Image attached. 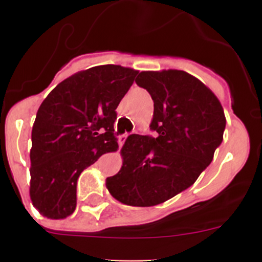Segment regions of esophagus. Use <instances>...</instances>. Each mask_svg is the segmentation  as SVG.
Instances as JSON below:
<instances>
[{"label": "esophagus", "mask_w": 262, "mask_h": 262, "mask_svg": "<svg viewBox=\"0 0 262 262\" xmlns=\"http://www.w3.org/2000/svg\"><path fill=\"white\" fill-rule=\"evenodd\" d=\"M128 136H129L128 133H124V134H120V136H119V146H123L124 142H125L126 138H128Z\"/></svg>", "instance_id": "obj_1"}]
</instances>
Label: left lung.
I'll return each instance as SVG.
<instances>
[{
  "mask_svg": "<svg viewBox=\"0 0 262 262\" xmlns=\"http://www.w3.org/2000/svg\"><path fill=\"white\" fill-rule=\"evenodd\" d=\"M136 83L153 100L150 130L132 134L123 166L106 179L110 194L132 207H152L191 186L223 141L226 116L215 95L184 71L141 72Z\"/></svg>",
  "mask_w": 262,
  "mask_h": 262,
  "instance_id": "8db88e82",
  "label": "left lung"
}]
</instances>
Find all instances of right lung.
Masks as SVG:
<instances>
[{"label":"right lung","instance_id":"right-lung-1","mask_svg":"<svg viewBox=\"0 0 262 262\" xmlns=\"http://www.w3.org/2000/svg\"><path fill=\"white\" fill-rule=\"evenodd\" d=\"M137 75L121 66H97L66 78L41 102L31 130L30 198L44 216L75 212L82 171L119 147L116 107Z\"/></svg>","mask_w":262,"mask_h":262}]
</instances>
